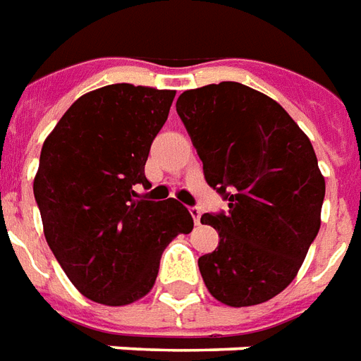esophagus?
<instances>
[{
  "label": "esophagus",
  "mask_w": 361,
  "mask_h": 361,
  "mask_svg": "<svg viewBox=\"0 0 361 361\" xmlns=\"http://www.w3.org/2000/svg\"><path fill=\"white\" fill-rule=\"evenodd\" d=\"M189 212H191L195 225H200V216H202V210H200L199 206H191V208H189Z\"/></svg>",
  "instance_id": "obj_1"
}]
</instances>
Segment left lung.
Here are the masks:
<instances>
[{"mask_svg":"<svg viewBox=\"0 0 361 361\" xmlns=\"http://www.w3.org/2000/svg\"><path fill=\"white\" fill-rule=\"evenodd\" d=\"M176 111L208 185L229 204L200 219L219 233L199 257L206 288L229 307L269 301L295 279L320 231L326 181L312 144L284 107L242 82L185 90Z\"/></svg>","mask_w":361,"mask_h":361,"instance_id":"left-lung-1","label":"left lung"}]
</instances>
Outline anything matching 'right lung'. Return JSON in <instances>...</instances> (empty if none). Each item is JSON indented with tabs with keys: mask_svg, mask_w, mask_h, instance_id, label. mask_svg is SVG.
I'll return each mask as SVG.
<instances>
[{
	"mask_svg": "<svg viewBox=\"0 0 361 361\" xmlns=\"http://www.w3.org/2000/svg\"><path fill=\"white\" fill-rule=\"evenodd\" d=\"M174 90L107 85L71 104L47 137L34 181L45 238L82 295L121 307L144 297L174 236L192 229L178 200H147L145 161Z\"/></svg>",
	"mask_w": 361,
	"mask_h": 361,
	"instance_id": "1",
	"label": "right lung"
}]
</instances>
